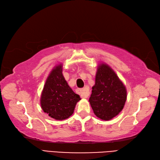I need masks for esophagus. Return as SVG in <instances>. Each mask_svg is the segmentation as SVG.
I'll return each instance as SVG.
<instances>
[{
	"instance_id": "34e87169",
	"label": "esophagus",
	"mask_w": 160,
	"mask_h": 160,
	"mask_svg": "<svg viewBox=\"0 0 160 160\" xmlns=\"http://www.w3.org/2000/svg\"><path fill=\"white\" fill-rule=\"evenodd\" d=\"M77 92L79 93L80 96L83 98H87L89 95V92L87 88H81L77 89Z\"/></svg>"
}]
</instances>
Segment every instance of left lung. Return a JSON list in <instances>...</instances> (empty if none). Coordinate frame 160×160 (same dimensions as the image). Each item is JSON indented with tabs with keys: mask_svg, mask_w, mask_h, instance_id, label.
<instances>
[{
	"mask_svg": "<svg viewBox=\"0 0 160 160\" xmlns=\"http://www.w3.org/2000/svg\"><path fill=\"white\" fill-rule=\"evenodd\" d=\"M92 92L89 103L94 114L102 120L118 115L126 101V87L113 70L105 64L98 66Z\"/></svg>",
	"mask_w": 160,
	"mask_h": 160,
	"instance_id": "left-lung-1",
	"label": "left lung"
}]
</instances>
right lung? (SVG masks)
<instances>
[{
  "instance_id": "obj_1",
  "label": "right lung",
  "mask_w": 160,
  "mask_h": 160,
  "mask_svg": "<svg viewBox=\"0 0 160 160\" xmlns=\"http://www.w3.org/2000/svg\"><path fill=\"white\" fill-rule=\"evenodd\" d=\"M62 65L52 70L42 90L41 104L42 111L56 120L68 118L74 112L80 96L69 87L62 75Z\"/></svg>"
}]
</instances>
